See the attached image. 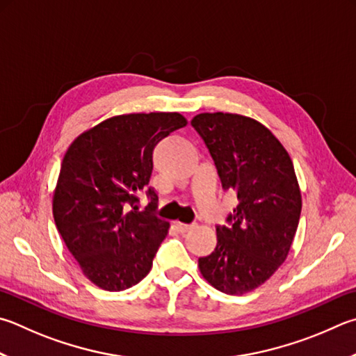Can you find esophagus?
Instances as JSON below:
<instances>
[{"mask_svg":"<svg viewBox=\"0 0 356 356\" xmlns=\"http://www.w3.org/2000/svg\"><path fill=\"white\" fill-rule=\"evenodd\" d=\"M176 227L179 229V232H182V234H185V232H190L196 227V224H184V222H176Z\"/></svg>","mask_w":356,"mask_h":356,"instance_id":"obj_1","label":"esophagus"}]
</instances>
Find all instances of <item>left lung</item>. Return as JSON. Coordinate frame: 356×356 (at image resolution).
Wrapping results in <instances>:
<instances>
[{
    "label": "left lung",
    "instance_id": "obj_1",
    "mask_svg": "<svg viewBox=\"0 0 356 356\" xmlns=\"http://www.w3.org/2000/svg\"><path fill=\"white\" fill-rule=\"evenodd\" d=\"M191 126L204 140L225 191L238 205L216 225L218 244L199 258L204 279L225 294L263 285L286 260L302 197L285 147L260 122L235 113H200Z\"/></svg>",
    "mask_w": 356,
    "mask_h": 356
}]
</instances>
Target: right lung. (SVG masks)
<instances>
[{
    "instance_id": "right-lung-1",
    "label": "right lung",
    "mask_w": 356,
    "mask_h": 356,
    "mask_svg": "<svg viewBox=\"0 0 356 356\" xmlns=\"http://www.w3.org/2000/svg\"><path fill=\"white\" fill-rule=\"evenodd\" d=\"M186 126L180 113H131L79 135L62 160L53 215L82 273L96 286L122 291L149 273L170 222L156 216L149 186L159 141ZM150 204L137 212L138 195Z\"/></svg>"
}]
</instances>
